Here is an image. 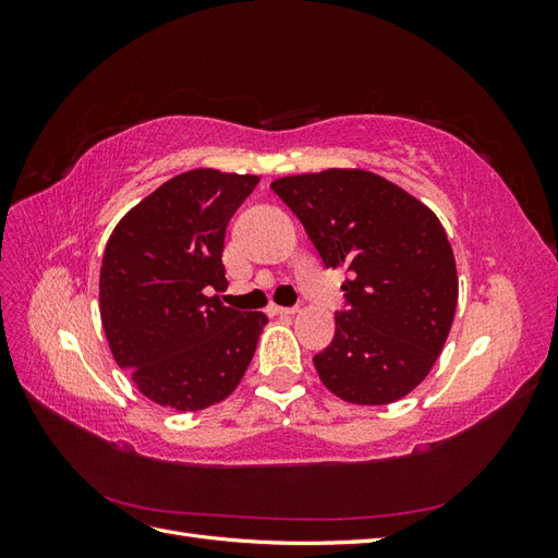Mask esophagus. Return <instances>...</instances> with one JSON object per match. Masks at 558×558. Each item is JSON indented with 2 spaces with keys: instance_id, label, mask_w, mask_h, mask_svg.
<instances>
[{
  "instance_id": "1",
  "label": "esophagus",
  "mask_w": 558,
  "mask_h": 558,
  "mask_svg": "<svg viewBox=\"0 0 558 558\" xmlns=\"http://www.w3.org/2000/svg\"><path fill=\"white\" fill-rule=\"evenodd\" d=\"M298 312V307H279V305H269V314L275 316H293Z\"/></svg>"
}]
</instances>
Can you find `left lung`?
Segmentation results:
<instances>
[{
  "label": "left lung",
  "mask_w": 558,
  "mask_h": 558,
  "mask_svg": "<svg viewBox=\"0 0 558 558\" xmlns=\"http://www.w3.org/2000/svg\"><path fill=\"white\" fill-rule=\"evenodd\" d=\"M272 191L326 267H344L347 310L314 356L330 393L388 404L428 377L449 337L459 277L447 232L424 202L365 170L281 177Z\"/></svg>",
  "instance_id": "obj_1"
}]
</instances>
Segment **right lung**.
I'll return each mask as SVG.
<instances>
[{"label":"right lung","mask_w":558,"mask_h":558,"mask_svg":"<svg viewBox=\"0 0 558 558\" xmlns=\"http://www.w3.org/2000/svg\"><path fill=\"white\" fill-rule=\"evenodd\" d=\"M256 174L191 170L132 207L105 248L99 314L113 361L162 408L197 412L242 381L267 324L226 307L223 240Z\"/></svg>","instance_id":"right-lung-1"}]
</instances>
